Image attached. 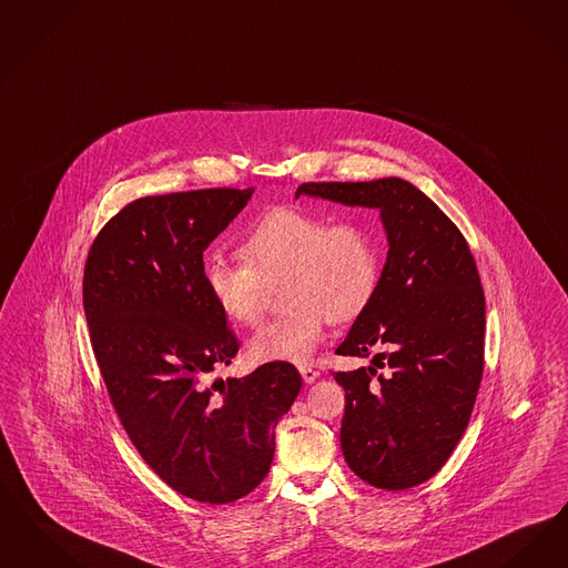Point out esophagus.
Segmentation results:
<instances>
[{"mask_svg": "<svg viewBox=\"0 0 568 568\" xmlns=\"http://www.w3.org/2000/svg\"><path fill=\"white\" fill-rule=\"evenodd\" d=\"M300 374H302V378H304V383H306V385L315 383L318 378V369L311 367V365H300Z\"/></svg>", "mask_w": 568, "mask_h": 568, "instance_id": "obj_1", "label": "esophagus"}]
</instances>
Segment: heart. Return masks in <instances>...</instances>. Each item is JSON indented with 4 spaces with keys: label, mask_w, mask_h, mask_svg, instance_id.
Returning <instances> with one entry per match:
<instances>
[{
    "label": "heart",
    "mask_w": 568,
    "mask_h": 568,
    "mask_svg": "<svg viewBox=\"0 0 568 568\" xmlns=\"http://www.w3.org/2000/svg\"><path fill=\"white\" fill-rule=\"evenodd\" d=\"M243 262L211 255L203 283L215 308L234 325L257 323L274 287L285 313L247 344L255 364H304L327 321L351 323L374 302L383 251L364 222H334L297 206L264 213L241 241Z\"/></svg>",
    "instance_id": "1"
}]
</instances>
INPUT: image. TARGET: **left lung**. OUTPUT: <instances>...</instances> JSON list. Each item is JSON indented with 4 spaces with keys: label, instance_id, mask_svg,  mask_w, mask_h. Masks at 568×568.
<instances>
[{
    "label": "left lung",
    "instance_id": "left-lung-1",
    "mask_svg": "<svg viewBox=\"0 0 568 568\" xmlns=\"http://www.w3.org/2000/svg\"><path fill=\"white\" fill-rule=\"evenodd\" d=\"M300 194L381 209L388 239L381 285L336 351L374 359L332 372L346 393L342 453L376 488L418 486L450 458L481 383L486 302L476 260L453 220L399 178L308 182Z\"/></svg>",
    "mask_w": 568,
    "mask_h": 568
}]
</instances>
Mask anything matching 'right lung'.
I'll return each instance as SVG.
<instances>
[{
	"label": "right lung",
	"mask_w": 568,
	"mask_h": 568,
	"mask_svg": "<svg viewBox=\"0 0 568 568\" xmlns=\"http://www.w3.org/2000/svg\"><path fill=\"white\" fill-rule=\"evenodd\" d=\"M251 192L136 199L101 227L84 266L92 351L124 432L173 490L213 505L266 477L274 427L302 386L281 362L209 383L239 341L204 290L203 251Z\"/></svg>",
	"instance_id": "1"
}]
</instances>
